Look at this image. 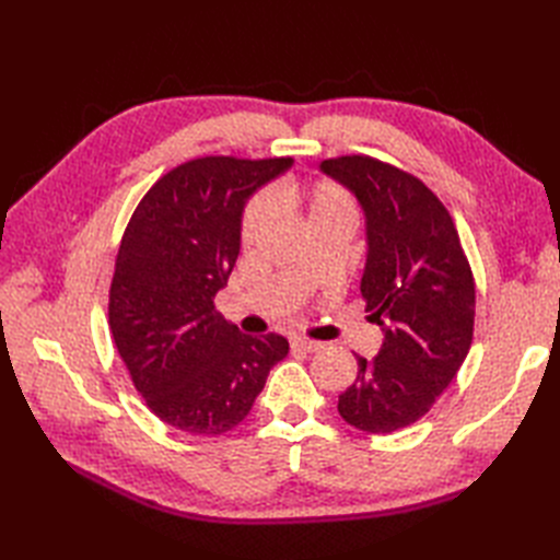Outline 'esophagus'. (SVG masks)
Segmentation results:
<instances>
[{
	"label": "esophagus",
	"instance_id": "obj_1",
	"mask_svg": "<svg viewBox=\"0 0 560 560\" xmlns=\"http://www.w3.org/2000/svg\"><path fill=\"white\" fill-rule=\"evenodd\" d=\"M290 343H292V348H294V350H303V352H315V350H319V348H322V343L311 341V338H303V336H294Z\"/></svg>",
	"mask_w": 560,
	"mask_h": 560
}]
</instances>
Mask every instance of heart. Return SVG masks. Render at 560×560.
<instances>
[{
  "label": "heart",
  "mask_w": 560,
  "mask_h": 560,
  "mask_svg": "<svg viewBox=\"0 0 560 560\" xmlns=\"http://www.w3.org/2000/svg\"><path fill=\"white\" fill-rule=\"evenodd\" d=\"M268 200L273 208L290 210L306 226L325 222H348L354 219V200L346 186L334 179L319 177L311 182L287 179L276 189L268 191ZM266 196H254L241 217V241L252 243L266 229L270 208Z\"/></svg>",
  "instance_id": "1"
}]
</instances>
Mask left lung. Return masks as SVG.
I'll use <instances>...</instances> for the list:
<instances>
[{
	"instance_id": "1",
	"label": "left lung",
	"mask_w": 560,
	"mask_h": 560,
	"mask_svg": "<svg viewBox=\"0 0 560 560\" xmlns=\"http://www.w3.org/2000/svg\"><path fill=\"white\" fill-rule=\"evenodd\" d=\"M366 214L360 292L385 338L338 397L352 428L389 434L425 416L463 366L474 334L471 266L453 217L416 175L366 154L322 161Z\"/></svg>"
}]
</instances>
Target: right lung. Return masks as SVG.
I'll return each instance as SVG.
<instances>
[{"label": "right lung", "instance_id": "obj_1", "mask_svg": "<svg viewBox=\"0 0 560 560\" xmlns=\"http://www.w3.org/2000/svg\"><path fill=\"white\" fill-rule=\"evenodd\" d=\"M290 165L287 156L191 159L151 186L124 231L112 338L151 413L175 430H233L290 352L284 336H245L214 308L241 252L245 200Z\"/></svg>", "mask_w": 560, "mask_h": 560}]
</instances>
